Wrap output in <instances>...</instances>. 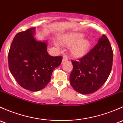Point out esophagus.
<instances>
[{
	"mask_svg": "<svg viewBox=\"0 0 123 123\" xmlns=\"http://www.w3.org/2000/svg\"><path fill=\"white\" fill-rule=\"evenodd\" d=\"M68 57H67L66 55H64V56H63L62 58V62H64V61H68Z\"/></svg>",
	"mask_w": 123,
	"mask_h": 123,
	"instance_id": "obj_1",
	"label": "esophagus"
}]
</instances>
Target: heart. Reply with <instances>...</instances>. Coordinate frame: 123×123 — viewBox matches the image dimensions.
<instances>
[{
    "instance_id": "b5f03b06",
    "label": "heart",
    "mask_w": 123,
    "mask_h": 123,
    "mask_svg": "<svg viewBox=\"0 0 123 123\" xmlns=\"http://www.w3.org/2000/svg\"><path fill=\"white\" fill-rule=\"evenodd\" d=\"M84 34L78 32H74L66 35L61 39V42L65 46H71L70 51L74 56L82 57L87 53L90 47V41L88 39L82 38ZM55 46L59 48L58 43Z\"/></svg>"
}]
</instances>
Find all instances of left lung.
Wrapping results in <instances>:
<instances>
[{"label":"left lung","mask_w":123,"mask_h":123,"mask_svg":"<svg viewBox=\"0 0 123 123\" xmlns=\"http://www.w3.org/2000/svg\"><path fill=\"white\" fill-rule=\"evenodd\" d=\"M113 59L111 46L107 37L103 35L87 54L78 61H72L73 69L69 81L72 88L82 94L98 90L110 74Z\"/></svg>","instance_id":"left-lung-1"}]
</instances>
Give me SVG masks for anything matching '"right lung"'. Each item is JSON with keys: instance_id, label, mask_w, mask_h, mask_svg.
<instances>
[{"instance_id": "right-lung-1", "label": "right lung", "mask_w": 123, "mask_h": 123, "mask_svg": "<svg viewBox=\"0 0 123 123\" xmlns=\"http://www.w3.org/2000/svg\"><path fill=\"white\" fill-rule=\"evenodd\" d=\"M35 27L15 35L8 54L10 71L18 83L29 91L44 88L53 70L61 64L62 56H52L47 52V42L36 39Z\"/></svg>"}]
</instances>
